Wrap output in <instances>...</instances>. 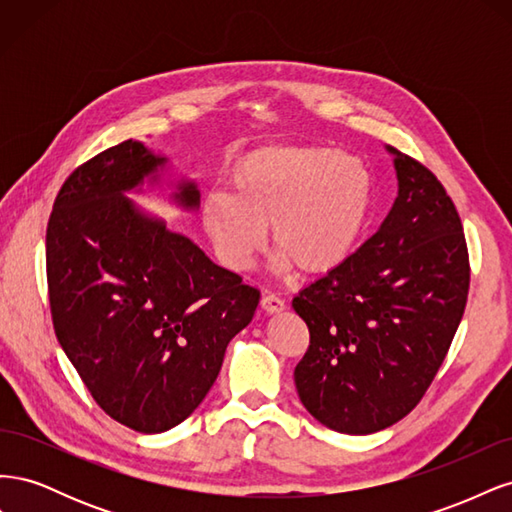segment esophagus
Returning a JSON list of instances; mask_svg holds the SVG:
<instances>
[{
	"label": "esophagus",
	"mask_w": 512,
	"mask_h": 512,
	"mask_svg": "<svg viewBox=\"0 0 512 512\" xmlns=\"http://www.w3.org/2000/svg\"><path fill=\"white\" fill-rule=\"evenodd\" d=\"M260 307L265 309L267 314H280V312H284V309H286V301L282 297H277V294L269 292V294H265V297L260 299Z\"/></svg>",
	"instance_id": "34e87169"
}]
</instances>
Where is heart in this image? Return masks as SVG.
<instances>
[{
  "instance_id": "obj_1",
  "label": "heart",
  "mask_w": 512,
  "mask_h": 512,
  "mask_svg": "<svg viewBox=\"0 0 512 512\" xmlns=\"http://www.w3.org/2000/svg\"><path fill=\"white\" fill-rule=\"evenodd\" d=\"M374 209L369 166L322 145L267 147L243 158L230 196L211 194L203 220L226 267L252 265L271 228L277 267L320 275L359 245Z\"/></svg>"
}]
</instances>
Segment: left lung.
<instances>
[{
    "label": "left lung",
    "instance_id": "obj_1",
    "mask_svg": "<svg viewBox=\"0 0 512 512\" xmlns=\"http://www.w3.org/2000/svg\"><path fill=\"white\" fill-rule=\"evenodd\" d=\"M399 192L376 235L292 299L309 329L294 367L307 412L365 436L410 414L436 378L466 309L470 258L451 196L389 147Z\"/></svg>",
    "mask_w": 512,
    "mask_h": 512
}]
</instances>
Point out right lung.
I'll return each instance as SVG.
<instances>
[{
	"instance_id": "1",
	"label": "right lung",
	"mask_w": 512,
	"mask_h": 512,
	"mask_svg": "<svg viewBox=\"0 0 512 512\" xmlns=\"http://www.w3.org/2000/svg\"><path fill=\"white\" fill-rule=\"evenodd\" d=\"M164 162L136 141L98 153L61 185L46 226L59 344L96 404L141 433L175 427L200 406L260 299L123 196ZM175 200L198 207L194 183H181Z\"/></svg>"
}]
</instances>
